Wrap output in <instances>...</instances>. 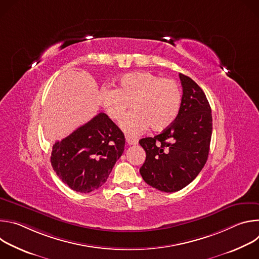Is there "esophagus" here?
<instances>
[{"label": "esophagus", "mask_w": 259, "mask_h": 259, "mask_svg": "<svg viewBox=\"0 0 259 259\" xmlns=\"http://www.w3.org/2000/svg\"><path fill=\"white\" fill-rule=\"evenodd\" d=\"M126 141H127V143H128L129 145H135V144H137V142H138L137 138H133V137H130V136H127V137H126Z\"/></svg>", "instance_id": "1"}]
</instances>
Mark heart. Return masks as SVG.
Masks as SVG:
<instances>
[{
    "label": "heart",
    "instance_id": "1",
    "mask_svg": "<svg viewBox=\"0 0 259 259\" xmlns=\"http://www.w3.org/2000/svg\"><path fill=\"white\" fill-rule=\"evenodd\" d=\"M182 95L178 84L150 71H135L119 79L117 88L102 87L99 101L108 117L119 121L133 102L134 112L125 115L120 126L128 136H137L151 127L154 131L168 128L176 120Z\"/></svg>",
    "mask_w": 259,
    "mask_h": 259
}]
</instances>
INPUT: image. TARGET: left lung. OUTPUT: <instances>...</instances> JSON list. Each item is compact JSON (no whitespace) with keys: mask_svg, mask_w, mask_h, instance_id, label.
Returning <instances> with one entry per match:
<instances>
[{"mask_svg":"<svg viewBox=\"0 0 259 259\" xmlns=\"http://www.w3.org/2000/svg\"><path fill=\"white\" fill-rule=\"evenodd\" d=\"M182 100L176 120L161 134L139 140L146 159L139 169L143 180L165 193L186 188L207 162L212 135L211 107L204 91L179 73Z\"/></svg>","mask_w":259,"mask_h":259,"instance_id":"8db88e82","label":"left lung"}]
</instances>
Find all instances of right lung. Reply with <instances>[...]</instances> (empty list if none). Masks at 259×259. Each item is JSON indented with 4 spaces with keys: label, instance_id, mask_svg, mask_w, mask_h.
<instances>
[{
    "label": "right lung",
    "instance_id": "1",
    "mask_svg": "<svg viewBox=\"0 0 259 259\" xmlns=\"http://www.w3.org/2000/svg\"><path fill=\"white\" fill-rule=\"evenodd\" d=\"M125 147V136L107 115L100 113L53 144L51 165L72 191L90 193L106 181Z\"/></svg>",
    "mask_w": 259,
    "mask_h": 259
}]
</instances>
